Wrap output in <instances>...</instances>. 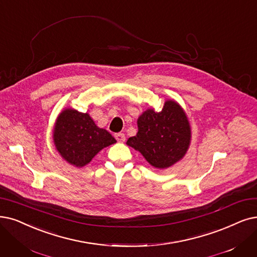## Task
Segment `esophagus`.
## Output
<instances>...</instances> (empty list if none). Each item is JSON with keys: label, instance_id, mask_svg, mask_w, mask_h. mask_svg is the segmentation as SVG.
I'll list each match as a JSON object with an SVG mask.
<instances>
[{"label": "esophagus", "instance_id": "esophagus-1", "mask_svg": "<svg viewBox=\"0 0 257 257\" xmlns=\"http://www.w3.org/2000/svg\"><path fill=\"white\" fill-rule=\"evenodd\" d=\"M115 138L117 139L118 142H124L125 141V135L123 133H118V134L115 135Z\"/></svg>", "mask_w": 257, "mask_h": 257}]
</instances>
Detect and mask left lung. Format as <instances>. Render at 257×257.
I'll return each instance as SVG.
<instances>
[{"instance_id": "1", "label": "left lung", "mask_w": 257, "mask_h": 257, "mask_svg": "<svg viewBox=\"0 0 257 257\" xmlns=\"http://www.w3.org/2000/svg\"><path fill=\"white\" fill-rule=\"evenodd\" d=\"M138 133L126 145L139 151L157 169H167L180 160L190 145L188 118L175 101H167L160 112L148 109L139 117Z\"/></svg>"}]
</instances>
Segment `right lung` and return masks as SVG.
<instances>
[{
	"label": "right lung",
	"mask_w": 257,
	"mask_h": 257,
	"mask_svg": "<svg viewBox=\"0 0 257 257\" xmlns=\"http://www.w3.org/2000/svg\"><path fill=\"white\" fill-rule=\"evenodd\" d=\"M54 141L61 156L81 168L99 151L115 143L116 139L106 130L98 127L87 112L65 109L57 119Z\"/></svg>",
	"instance_id": "right-lung-1"
}]
</instances>
